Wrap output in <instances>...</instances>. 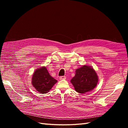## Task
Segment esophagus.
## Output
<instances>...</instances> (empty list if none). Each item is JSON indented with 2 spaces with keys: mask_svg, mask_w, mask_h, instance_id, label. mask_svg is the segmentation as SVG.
Returning <instances> with one entry per match:
<instances>
[{
  "mask_svg": "<svg viewBox=\"0 0 128 128\" xmlns=\"http://www.w3.org/2000/svg\"><path fill=\"white\" fill-rule=\"evenodd\" d=\"M60 80H65L66 78V76H61V77H60Z\"/></svg>",
  "mask_w": 128,
  "mask_h": 128,
  "instance_id": "1",
  "label": "esophagus"
}]
</instances>
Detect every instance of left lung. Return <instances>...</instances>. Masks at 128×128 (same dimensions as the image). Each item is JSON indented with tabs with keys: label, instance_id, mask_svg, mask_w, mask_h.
<instances>
[{
	"label": "left lung",
	"instance_id": "obj_1",
	"mask_svg": "<svg viewBox=\"0 0 128 128\" xmlns=\"http://www.w3.org/2000/svg\"><path fill=\"white\" fill-rule=\"evenodd\" d=\"M98 82V76L96 71L91 66L84 65L77 69L75 75L71 80L76 92L84 94L94 88Z\"/></svg>",
	"mask_w": 128,
	"mask_h": 128
}]
</instances>
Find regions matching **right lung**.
<instances>
[{
  "label": "right lung",
  "mask_w": 128,
  "mask_h": 128,
  "mask_svg": "<svg viewBox=\"0 0 128 128\" xmlns=\"http://www.w3.org/2000/svg\"><path fill=\"white\" fill-rule=\"evenodd\" d=\"M57 82V80L50 75L46 67H42L34 71L32 83L38 92L44 94L49 92Z\"/></svg>",
  "instance_id": "1"
}]
</instances>
